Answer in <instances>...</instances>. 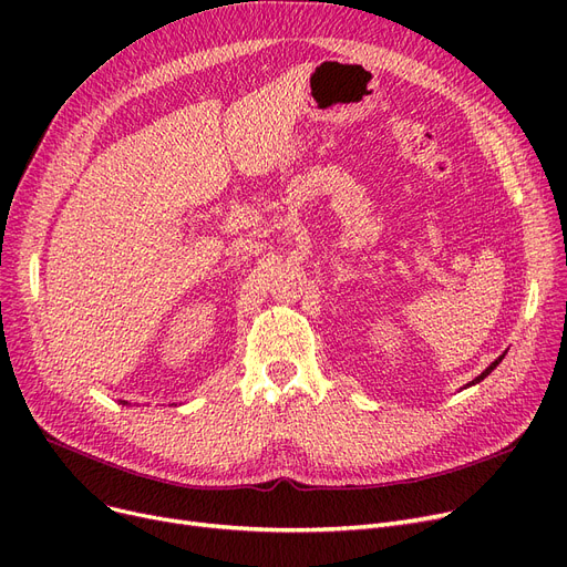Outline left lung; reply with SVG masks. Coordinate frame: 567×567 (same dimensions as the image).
Wrapping results in <instances>:
<instances>
[{"instance_id":"left-lung-1","label":"left lung","mask_w":567,"mask_h":567,"mask_svg":"<svg viewBox=\"0 0 567 567\" xmlns=\"http://www.w3.org/2000/svg\"><path fill=\"white\" fill-rule=\"evenodd\" d=\"M505 353H508V351H503V353H501V355H498V359H496V361H494V363H492V365H489V368H485V370H483V372H481V374H478V377H475V379H473V381H468V383H466V389H468V385H475V383H481V381H483V379H485V377H487V374H489V372H492V370H496V365H498V363H501V361H503V359H505Z\"/></svg>"}]
</instances>
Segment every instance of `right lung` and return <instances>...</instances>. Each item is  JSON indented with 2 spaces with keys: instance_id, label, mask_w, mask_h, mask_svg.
Segmentation results:
<instances>
[{
  "instance_id": "add662e5",
  "label": "right lung",
  "mask_w": 567,
  "mask_h": 567,
  "mask_svg": "<svg viewBox=\"0 0 567 567\" xmlns=\"http://www.w3.org/2000/svg\"><path fill=\"white\" fill-rule=\"evenodd\" d=\"M122 404H128V402H126V400H122Z\"/></svg>"
}]
</instances>
